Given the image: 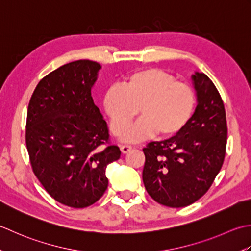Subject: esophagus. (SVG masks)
Here are the masks:
<instances>
[{
    "label": "esophagus",
    "instance_id": "34e87169",
    "mask_svg": "<svg viewBox=\"0 0 251 251\" xmlns=\"http://www.w3.org/2000/svg\"><path fill=\"white\" fill-rule=\"evenodd\" d=\"M131 150H132L131 145H122L121 146V151L124 152V154H126V152H129Z\"/></svg>",
    "mask_w": 251,
    "mask_h": 251
}]
</instances>
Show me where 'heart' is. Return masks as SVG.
I'll list each match as a JSON object with an SVG mask.
<instances>
[{
  "instance_id": "heart-1",
  "label": "heart",
  "mask_w": 251,
  "mask_h": 251,
  "mask_svg": "<svg viewBox=\"0 0 251 251\" xmlns=\"http://www.w3.org/2000/svg\"><path fill=\"white\" fill-rule=\"evenodd\" d=\"M196 106L193 88L162 69L146 68L127 75L121 88H111L104 107L110 127L119 136L139 115L142 118L124 135L126 142H139L152 136H171L190 122Z\"/></svg>"
}]
</instances>
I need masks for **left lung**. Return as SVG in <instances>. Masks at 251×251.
Listing matches in <instances>:
<instances>
[{
  "label": "left lung",
  "mask_w": 251,
  "mask_h": 251,
  "mask_svg": "<svg viewBox=\"0 0 251 251\" xmlns=\"http://www.w3.org/2000/svg\"><path fill=\"white\" fill-rule=\"evenodd\" d=\"M197 107L190 122L170 139L143 148V182L160 204L181 208L202 197L218 176L226 157L227 126L224 104L204 74L192 75Z\"/></svg>",
  "instance_id": "1"
}]
</instances>
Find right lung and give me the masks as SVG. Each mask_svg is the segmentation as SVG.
I'll return each instance as SVG.
<instances>
[{
  "mask_svg": "<svg viewBox=\"0 0 251 251\" xmlns=\"http://www.w3.org/2000/svg\"><path fill=\"white\" fill-rule=\"evenodd\" d=\"M100 65L88 59L45 75L30 99L25 144L33 173L55 201L71 208L96 202L108 186L106 168L121 155L91 90Z\"/></svg>",
  "mask_w": 251,
  "mask_h": 251,
  "instance_id": "1",
  "label": "right lung"
}]
</instances>
